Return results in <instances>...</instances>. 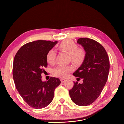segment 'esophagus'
I'll return each mask as SVG.
<instances>
[{"label": "esophagus", "instance_id": "1", "mask_svg": "<svg viewBox=\"0 0 124 124\" xmlns=\"http://www.w3.org/2000/svg\"><path fill=\"white\" fill-rule=\"evenodd\" d=\"M61 81L62 83H64L65 81H66V80L64 79H61Z\"/></svg>", "mask_w": 124, "mask_h": 124}]
</instances>
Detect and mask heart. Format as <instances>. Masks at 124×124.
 <instances>
[{"label": "heart", "instance_id": "heart-1", "mask_svg": "<svg viewBox=\"0 0 124 124\" xmlns=\"http://www.w3.org/2000/svg\"><path fill=\"white\" fill-rule=\"evenodd\" d=\"M77 45L73 41L67 40L63 41L59 45V48L69 54V60L75 64H81L84 60L85 53L83 50L78 49ZM56 54L55 50L50 49L47 53L46 60L47 62L53 65L56 61ZM74 67L72 65H58L53 70V74L56 77L65 78L73 71Z\"/></svg>", "mask_w": 124, "mask_h": 124}]
</instances>
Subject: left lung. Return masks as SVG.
Here are the masks:
<instances>
[{
    "instance_id": "left-lung-1",
    "label": "left lung",
    "mask_w": 124,
    "mask_h": 124,
    "mask_svg": "<svg viewBox=\"0 0 124 124\" xmlns=\"http://www.w3.org/2000/svg\"><path fill=\"white\" fill-rule=\"evenodd\" d=\"M77 43L85 51V56L81 65L73 75L77 80L83 79L82 84L74 82L69 90L72 101L80 106L93 103L101 94L107 81L109 61L105 49L99 42L89 38H80Z\"/></svg>"
}]
</instances>
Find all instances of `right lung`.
Masks as SVG:
<instances>
[{
	"label": "right lung",
	"mask_w": 124,
	"mask_h": 124,
	"mask_svg": "<svg viewBox=\"0 0 124 124\" xmlns=\"http://www.w3.org/2000/svg\"><path fill=\"white\" fill-rule=\"evenodd\" d=\"M57 41L38 40L23 45L16 53L13 63L12 75L16 89L23 100L34 108H45L54 98L55 88L61 83L58 78L51 77L42 81L48 63L47 52Z\"/></svg>",
	"instance_id": "add662e5"
}]
</instances>
